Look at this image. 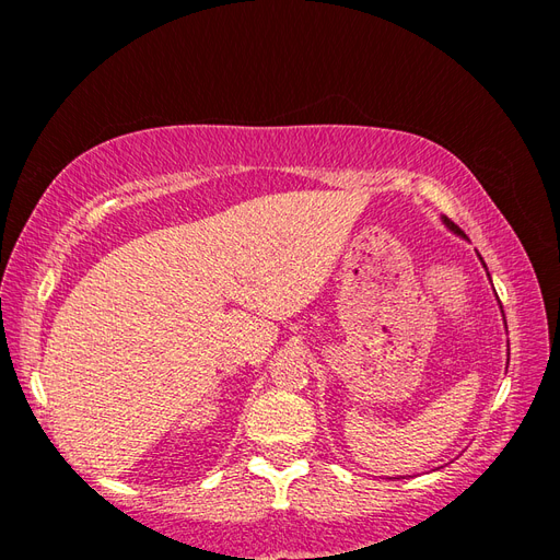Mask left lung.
Wrapping results in <instances>:
<instances>
[{"label":"left lung","mask_w":560,"mask_h":560,"mask_svg":"<svg viewBox=\"0 0 560 560\" xmlns=\"http://www.w3.org/2000/svg\"><path fill=\"white\" fill-rule=\"evenodd\" d=\"M442 222H444V224H446V229H448V231H453V233H455V235H460V238H465V233H463V231H460V229H457V226H455V224H453V222H451V219H446V217H442ZM479 259H481V254H479ZM481 264H483V259H481ZM483 268H486V264H483ZM486 273H488V268H486ZM488 278H490V276H488ZM498 303H500V301H498ZM500 311H502V306H500ZM504 327H506V322H504Z\"/></svg>","instance_id":"obj_1"}]
</instances>
